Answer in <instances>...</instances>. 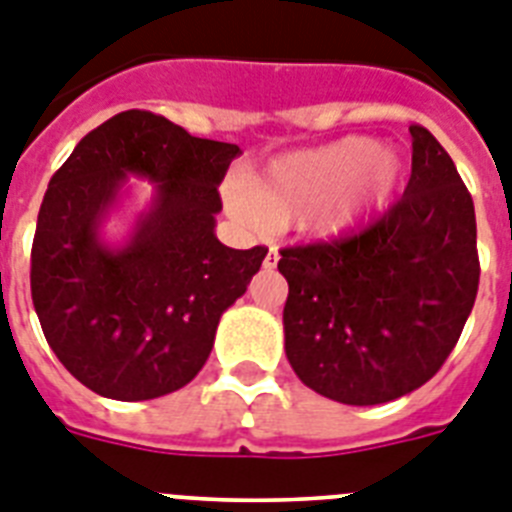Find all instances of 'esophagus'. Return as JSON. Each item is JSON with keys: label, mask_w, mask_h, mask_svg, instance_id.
Masks as SVG:
<instances>
[{"label": "esophagus", "mask_w": 512, "mask_h": 512, "mask_svg": "<svg viewBox=\"0 0 512 512\" xmlns=\"http://www.w3.org/2000/svg\"><path fill=\"white\" fill-rule=\"evenodd\" d=\"M278 257H281V255H278V247H270V249H268V255H265V260H263L265 268H268V270L276 268V265H278Z\"/></svg>", "instance_id": "obj_1"}]
</instances>
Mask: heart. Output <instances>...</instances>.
Segmentation results:
<instances>
[{
  "label": "heart",
  "instance_id": "obj_1",
  "mask_svg": "<svg viewBox=\"0 0 512 512\" xmlns=\"http://www.w3.org/2000/svg\"><path fill=\"white\" fill-rule=\"evenodd\" d=\"M401 171V158L372 137H343L276 158L247 187H231L226 208L247 229L296 221L309 234L346 236L388 205Z\"/></svg>",
  "mask_w": 512,
  "mask_h": 512
}]
</instances>
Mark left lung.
<instances>
[{"label": "left lung", "mask_w": 512, "mask_h": 512, "mask_svg": "<svg viewBox=\"0 0 512 512\" xmlns=\"http://www.w3.org/2000/svg\"><path fill=\"white\" fill-rule=\"evenodd\" d=\"M409 132V187L380 221L278 260L291 369L346 406L395 401L435 377L479 289L474 200L435 135Z\"/></svg>", "instance_id": "8db88e82"}]
</instances>
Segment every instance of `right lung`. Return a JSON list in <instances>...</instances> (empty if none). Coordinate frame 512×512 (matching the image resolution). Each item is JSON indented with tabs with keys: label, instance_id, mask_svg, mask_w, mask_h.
<instances>
[{
	"label": "right lung",
	"instance_id": "1",
	"mask_svg": "<svg viewBox=\"0 0 512 512\" xmlns=\"http://www.w3.org/2000/svg\"><path fill=\"white\" fill-rule=\"evenodd\" d=\"M239 145L192 137L150 111H122L75 145L51 176L30 252V294L44 336L75 380L103 398L150 401L208 362L218 320L268 249L218 242L216 216ZM154 184L122 243L102 236L129 194Z\"/></svg>",
	"mask_w": 512,
	"mask_h": 512
}]
</instances>
